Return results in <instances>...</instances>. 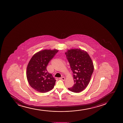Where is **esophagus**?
Returning <instances> with one entry per match:
<instances>
[{"instance_id": "1", "label": "esophagus", "mask_w": 123, "mask_h": 123, "mask_svg": "<svg viewBox=\"0 0 123 123\" xmlns=\"http://www.w3.org/2000/svg\"><path fill=\"white\" fill-rule=\"evenodd\" d=\"M60 79L61 80H65V78L64 77H62L60 78Z\"/></svg>"}]
</instances>
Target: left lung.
I'll return each instance as SVG.
<instances>
[{
    "label": "left lung",
    "instance_id": "obj_1",
    "mask_svg": "<svg viewBox=\"0 0 123 123\" xmlns=\"http://www.w3.org/2000/svg\"><path fill=\"white\" fill-rule=\"evenodd\" d=\"M65 54L73 72L74 83L68 89L74 92H80L89 83L94 71L93 63L88 53L80 49L68 50Z\"/></svg>",
    "mask_w": 123,
    "mask_h": 123
}]
</instances>
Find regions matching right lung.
Wrapping results in <instances>:
<instances>
[{
    "label": "right lung",
    "instance_id": "right-lung-1",
    "mask_svg": "<svg viewBox=\"0 0 123 123\" xmlns=\"http://www.w3.org/2000/svg\"><path fill=\"white\" fill-rule=\"evenodd\" d=\"M58 51L55 49L42 50L35 54L29 61L26 77L30 86L36 91L45 93L54 88L56 80L47 72V66Z\"/></svg>",
    "mask_w": 123,
    "mask_h": 123
}]
</instances>
